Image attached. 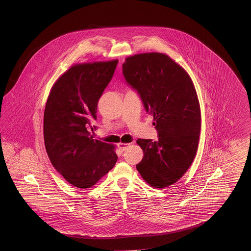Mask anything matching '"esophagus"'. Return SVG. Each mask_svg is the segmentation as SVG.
Listing matches in <instances>:
<instances>
[{"label":"esophagus","instance_id":"esophagus-1","mask_svg":"<svg viewBox=\"0 0 251 251\" xmlns=\"http://www.w3.org/2000/svg\"><path fill=\"white\" fill-rule=\"evenodd\" d=\"M130 144H123V143H120V144H118V148L120 151H126V150L127 149L128 147L130 146Z\"/></svg>","mask_w":251,"mask_h":251}]
</instances>
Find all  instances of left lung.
Here are the masks:
<instances>
[{
	"mask_svg": "<svg viewBox=\"0 0 251 251\" xmlns=\"http://www.w3.org/2000/svg\"><path fill=\"white\" fill-rule=\"evenodd\" d=\"M122 68L128 85L153 116L158 133L156 141H136L144 151L136 169L151 187H169L186 173L198 151L201 112L197 91L187 72L164 53L135 54Z\"/></svg>",
	"mask_w": 251,
	"mask_h": 251,
	"instance_id": "1",
	"label": "left lung"
}]
</instances>
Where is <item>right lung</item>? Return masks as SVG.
Listing matches in <instances>:
<instances>
[{"mask_svg": "<svg viewBox=\"0 0 251 251\" xmlns=\"http://www.w3.org/2000/svg\"><path fill=\"white\" fill-rule=\"evenodd\" d=\"M118 60L76 64L52 87L44 112V139L49 160L66 181L79 188L95 185L118 160L115 147L94 140L100 98L112 79Z\"/></svg>", "mask_w": 251, "mask_h": 251, "instance_id": "add662e5", "label": "right lung"}]
</instances>
